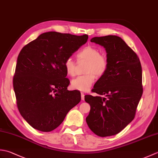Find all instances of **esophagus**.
<instances>
[{"instance_id": "34e87169", "label": "esophagus", "mask_w": 158, "mask_h": 158, "mask_svg": "<svg viewBox=\"0 0 158 158\" xmlns=\"http://www.w3.org/2000/svg\"><path fill=\"white\" fill-rule=\"evenodd\" d=\"M81 100H84V99H85V94L83 92H81Z\"/></svg>"}]
</instances>
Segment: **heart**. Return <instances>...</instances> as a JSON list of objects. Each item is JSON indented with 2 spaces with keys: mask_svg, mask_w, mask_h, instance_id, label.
Returning a JSON list of instances; mask_svg holds the SVG:
<instances>
[{
  "mask_svg": "<svg viewBox=\"0 0 158 158\" xmlns=\"http://www.w3.org/2000/svg\"><path fill=\"white\" fill-rule=\"evenodd\" d=\"M77 56L79 60L88 62L86 72L88 73L73 79L71 81V87L74 89L85 92L94 82L95 74L97 76H102L105 73L108 68V60L105 56L100 54L98 49L89 45L80 50ZM63 66L67 75L71 77L75 75V62L72 58H67Z\"/></svg>",
  "mask_w": 158,
  "mask_h": 158,
  "instance_id": "obj_1",
  "label": "heart"
}]
</instances>
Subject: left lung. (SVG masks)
Returning <instances> with one entry per match:
<instances>
[{"instance_id": "obj_1", "label": "left lung", "mask_w": 158, "mask_h": 158, "mask_svg": "<svg viewBox=\"0 0 158 158\" xmlns=\"http://www.w3.org/2000/svg\"><path fill=\"white\" fill-rule=\"evenodd\" d=\"M90 41L105 49L108 68L92 89L98 96H85L90 105L86 122L99 136L115 135L135 118L143 94L141 64L136 53L119 36H96Z\"/></svg>"}]
</instances>
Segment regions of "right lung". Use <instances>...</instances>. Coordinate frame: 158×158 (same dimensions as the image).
<instances>
[{"instance_id":"obj_1","label":"right lung","mask_w":158,"mask_h":158,"mask_svg":"<svg viewBox=\"0 0 158 158\" xmlns=\"http://www.w3.org/2000/svg\"><path fill=\"white\" fill-rule=\"evenodd\" d=\"M88 36L43 33L22 49L13 77L19 111L35 129L50 132L81 101V93L69 91L64 60L88 41Z\"/></svg>"}]
</instances>
